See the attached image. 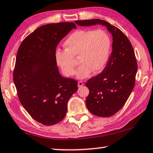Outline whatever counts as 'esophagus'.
Instances as JSON below:
<instances>
[{"mask_svg": "<svg viewBox=\"0 0 153 153\" xmlns=\"http://www.w3.org/2000/svg\"><path fill=\"white\" fill-rule=\"evenodd\" d=\"M84 85V82L82 81H79L78 83H77V86H78V87H82Z\"/></svg>", "mask_w": 153, "mask_h": 153, "instance_id": "esophagus-1", "label": "esophagus"}]
</instances>
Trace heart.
I'll use <instances>...</instances> for the list:
<instances>
[{
    "label": "heart",
    "instance_id": "b5f03b06",
    "mask_svg": "<svg viewBox=\"0 0 153 153\" xmlns=\"http://www.w3.org/2000/svg\"><path fill=\"white\" fill-rule=\"evenodd\" d=\"M65 50L56 52L55 58L63 74L67 77L76 74L77 58L81 64L77 70L78 78H85L91 71H101L108 60L111 39L102 29L91 31L79 29L74 31L65 41Z\"/></svg>",
    "mask_w": 153,
    "mask_h": 153
}]
</instances>
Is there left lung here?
Instances as JSON below:
<instances>
[{"label": "left lung", "instance_id": "8db88e82", "mask_svg": "<svg viewBox=\"0 0 153 153\" xmlns=\"http://www.w3.org/2000/svg\"><path fill=\"white\" fill-rule=\"evenodd\" d=\"M79 26L102 25L113 36V50L103 71L91 77L86 86L89 94L86 99L88 110L98 117H111L126 103L133 91L137 71L135 52L126 36L105 20H77Z\"/></svg>", "mask_w": 153, "mask_h": 153}]
</instances>
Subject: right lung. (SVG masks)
<instances>
[{"instance_id": "right-lung-1", "label": "right lung", "mask_w": 153, "mask_h": 153, "mask_svg": "<svg viewBox=\"0 0 153 153\" xmlns=\"http://www.w3.org/2000/svg\"><path fill=\"white\" fill-rule=\"evenodd\" d=\"M74 22L41 26L27 36L18 48L13 82L18 99L33 119L51 126L65 117L67 102L77 90V82L60 76L55 58L60 40Z\"/></svg>"}]
</instances>
